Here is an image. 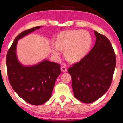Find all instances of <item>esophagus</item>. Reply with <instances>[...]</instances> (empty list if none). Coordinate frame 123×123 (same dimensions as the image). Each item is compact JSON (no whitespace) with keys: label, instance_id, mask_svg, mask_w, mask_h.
I'll list each match as a JSON object with an SVG mask.
<instances>
[{"label":"esophagus","instance_id":"1","mask_svg":"<svg viewBox=\"0 0 123 123\" xmlns=\"http://www.w3.org/2000/svg\"><path fill=\"white\" fill-rule=\"evenodd\" d=\"M61 70L63 72H67V68L66 66H62L61 67Z\"/></svg>","mask_w":123,"mask_h":123}]
</instances>
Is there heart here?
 <instances>
[{
  "instance_id": "b5f03b06",
  "label": "heart",
  "mask_w": 123,
  "mask_h": 123,
  "mask_svg": "<svg viewBox=\"0 0 123 123\" xmlns=\"http://www.w3.org/2000/svg\"><path fill=\"white\" fill-rule=\"evenodd\" d=\"M92 45V37L86 30H72L60 32L57 42L53 47L54 56L59 58L63 49H65V56L72 62L83 59L87 54Z\"/></svg>"
}]
</instances>
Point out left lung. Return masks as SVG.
<instances>
[{
	"instance_id": "8db88e82",
	"label": "left lung",
	"mask_w": 123,
	"mask_h": 123,
	"mask_svg": "<svg viewBox=\"0 0 123 123\" xmlns=\"http://www.w3.org/2000/svg\"><path fill=\"white\" fill-rule=\"evenodd\" d=\"M94 34L96 40L90 52L68 69L74 96L86 103L96 101L108 91L116 65L110 41L96 31Z\"/></svg>"
}]
</instances>
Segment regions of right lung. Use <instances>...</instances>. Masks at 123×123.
<instances>
[{
  "mask_svg": "<svg viewBox=\"0 0 123 123\" xmlns=\"http://www.w3.org/2000/svg\"><path fill=\"white\" fill-rule=\"evenodd\" d=\"M41 27H35L19 34L8 50L6 59L11 86L21 98L33 105H42L50 99L55 80L61 72L60 64L47 60L30 66H23L18 60V41Z\"/></svg>",
  "mask_w": 123,
  "mask_h": 123,
  "instance_id": "add662e5",
  "label": "right lung"
}]
</instances>
